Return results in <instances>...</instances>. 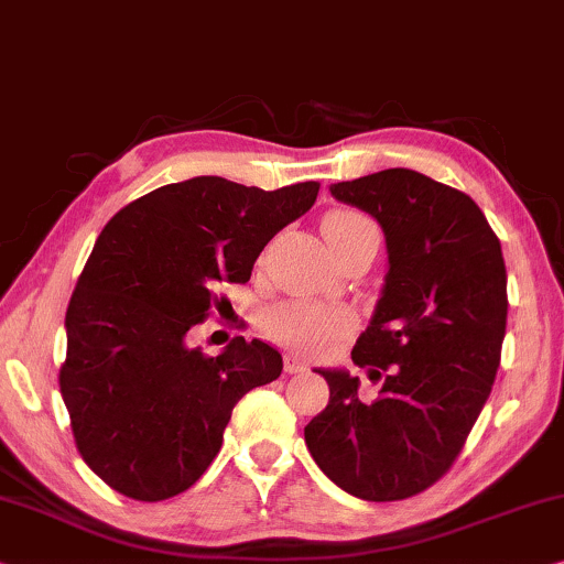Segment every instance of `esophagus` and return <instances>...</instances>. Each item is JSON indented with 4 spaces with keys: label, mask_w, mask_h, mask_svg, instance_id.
Returning <instances> with one entry per match:
<instances>
[{
    "label": "esophagus",
    "mask_w": 564,
    "mask_h": 564,
    "mask_svg": "<svg viewBox=\"0 0 564 564\" xmlns=\"http://www.w3.org/2000/svg\"><path fill=\"white\" fill-rule=\"evenodd\" d=\"M284 371H288V373H302V371H307V364L302 361V358H297V356H284Z\"/></svg>",
    "instance_id": "obj_1"
}]
</instances>
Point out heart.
<instances>
[{
	"instance_id": "heart-1",
	"label": "heart",
	"mask_w": 564,
	"mask_h": 564,
	"mask_svg": "<svg viewBox=\"0 0 564 564\" xmlns=\"http://www.w3.org/2000/svg\"><path fill=\"white\" fill-rule=\"evenodd\" d=\"M371 228H377L371 218L346 208L325 214L321 224V231L333 254L354 236L371 231ZM262 328L269 338L284 348L317 354V350H325L348 336L354 328V315L348 310L315 300H282L264 310Z\"/></svg>"
}]
</instances>
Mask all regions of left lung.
<instances>
[{
  "mask_svg": "<svg viewBox=\"0 0 564 564\" xmlns=\"http://www.w3.org/2000/svg\"><path fill=\"white\" fill-rule=\"evenodd\" d=\"M383 228L389 272L371 325L350 358L381 381L317 371L330 402L305 443L333 484L364 501H402L437 484L491 394L506 336L501 241L463 191L414 170L330 185Z\"/></svg>",
  "mask_w": 564,
  "mask_h": 564,
  "instance_id": "left-lung-1",
  "label": "left lung"
}]
</instances>
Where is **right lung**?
I'll list each match as a JSON object with an SVG mask.
<instances>
[{"label":"right lung","mask_w":564,"mask_h":564,"mask_svg":"<svg viewBox=\"0 0 564 564\" xmlns=\"http://www.w3.org/2000/svg\"><path fill=\"white\" fill-rule=\"evenodd\" d=\"M321 183L262 191L203 175L162 185L104 226L65 313L61 394L80 458L113 491L165 501L221 451L239 399L282 373L264 340L208 356L187 330L221 313L262 249L313 208Z\"/></svg>","instance_id":"add662e5"}]
</instances>
